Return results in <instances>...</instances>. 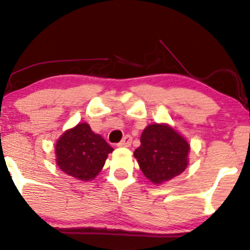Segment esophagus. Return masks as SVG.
Wrapping results in <instances>:
<instances>
[{
    "label": "esophagus",
    "instance_id": "esophagus-1",
    "mask_svg": "<svg viewBox=\"0 0 250 250\" xmlns=\"http://www.w3.org/2000/svg\"><path fill=\"white\" fill-rule=\"evenodd\" d=\"M130 145H132V136L125 135V138L122 139V141H121L117 146L118 147H129Z\"/></svg>",
    "mask_w": 250,
    "mask_h": 250
}]
</instances>
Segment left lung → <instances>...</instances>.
<instances>
[{
	"label": "left lung",
	"instance_id": "8db88e82",
	"mask_svg": "<svg viewBox=\"0 0 250 250\" xmlns=\"http://www.w3.org/2000/svg\"><path fill=\"white\" fill-rule=\"evenodd\" d=\"M134 151L141 171L154 185L181 175L188 165L189 144L169 125L153 123L144 129Z\"/></svg>",
	"mask_w": 250,
	"mask_h": 250
}]
</instances>
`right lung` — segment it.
<instances>
[{
  "mask_svg": "<svg viewBox=\"0 0 250 250\" xmlns=\"http://www.w3.org/2000/svg\"><path fill=\"white\" fill-rule=\"evenodd\" d=\"M114 151L90 125L79 123L65 130L55 146L56 164L67 175L80 181L93 180L103 169L107 154Z\"/></svg>",
  "mask_w": 250,
  "mask_h": 250,
  "instance_id": "1",
  "label": "right lung"
}]
</instances>
